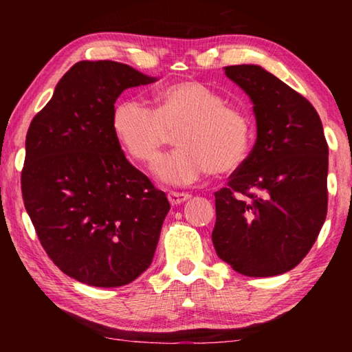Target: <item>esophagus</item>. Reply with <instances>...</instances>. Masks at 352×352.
I'll use <instances>...</instances> for the list:
<instances>
[{"mask_svg":"<svg viewBox=\"0 0 352 352\" xmlns=\"http://www.w3.org/2000/svg\"><path fill=\"white\" fill-rule=\"evenodd\" d=\"M168 199L170 201V205H180L184 204V201L190 199V195L186 192H169Z\"/></svg>","mask_w":352,"mask_h":352,"instance_id":"esophagus-1","label":"esophagus"}]
</instances>
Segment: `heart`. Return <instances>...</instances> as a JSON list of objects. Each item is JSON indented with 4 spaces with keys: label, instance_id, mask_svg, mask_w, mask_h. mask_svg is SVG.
Wrapping results in <instances>:
<instances>
[{
    "label": "heart",
    "instance_id": "1",
    "mask_svg": "<svg viewBox=\"0 0 352 352\" xmlns=\"http://www.w3.org/2000/svg\"><path fill=\"white\" fill-rule=\"evenodd\" d=\"M155 110L138 99L118 102L111 127L133 162L152 166L177 135L180 148L157 166L169 184L197 182L206 172L233 174L252 151V122L242 110L197 80L177 82L160 90Z\"/></svg>",
    "mask_w": 352,
    "mask_h": 352
}]
</instances>
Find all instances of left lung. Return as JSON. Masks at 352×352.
Returning a JSON list of instances; mask_svg holds the SVG:
<instances>
[{
  "label": "left lung",
  "instance_id": "1",
  "mask_svg": "<svg viewBox=\"0 0 352 352\" xmlns=\"http://www.w3.org/2000/svg\"><path fill=\"white\" fill-rule=\"evenodd\" d=\"M225 74L254 104L258 138L225 188L214 192L217 256L245 276L296 267L327 214V142L309 100L258 65Z\"/></svg>",
  "mask_w": 352,
  "mask_h": 352
}]
</instances>
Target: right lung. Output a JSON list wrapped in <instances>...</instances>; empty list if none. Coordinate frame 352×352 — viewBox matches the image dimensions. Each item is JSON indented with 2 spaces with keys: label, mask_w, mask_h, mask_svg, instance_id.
I'll return each instance as SVG.
<instances>
[{
  "label": "right lung",
  "mask_w": 352,
  "mask_h": 352,
  "mask_svg": "<svg viewBox=\"0 0 352 352\" xmlns=\"http://www.w3.org/2000/svg\"><path fill=\"white\" fill-rule=\"evenodd\" d=\"M152 82L119 62H77L26 135L21 194L35 233L65 275L94 287L126 285L148 269L170 210L111 127L119 94Z\"/></svg>",
  "instance_id": "right-lung-1"
}]
</instances>
